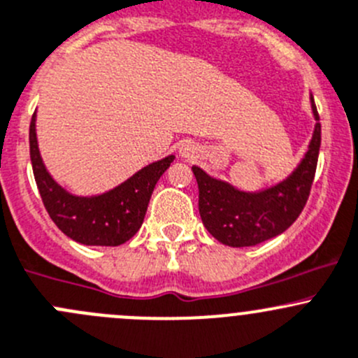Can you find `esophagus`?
Masks as SVG:
<instances>
[{
  "label": "esophagus",
  "mask_w": 358,
  "mask_h": 358,
  "mask_svg": "<svg viewBox=\"0 0 358 358\" xmlns=\"http://www.w3.org/2000/svg\"><path fill=\"white\" fill-rule=\"evenodd\" d=\"M179 155L182 158H193L194 157V146L191 143H182L179 146Z\"/></svg>",
  "instance_id": "34e87169"
}]
</instances>
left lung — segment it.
Wrapping results in <instances>:
<instances>
[{"mask_svg":"<svg viewBox=\"0 0 358 358\" xmlns=\"http://www.w3.org/2000/svg\"><path fill=\"white\" fill-rule=\"evenodd\" d=\"M311 111L317 123L306 155L287 179L268 189L240 191L194 165L200 217L215 240L229 247H252L284 233L299 217L310 196L320 150V118L313 97Z\"/></svg>","mask_w":358,"mask_h":358,"instance_id":"obj_1","label":"left lung"}]
</instances>
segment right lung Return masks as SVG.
<instances>
[{
    "label": "right lung",
    "mask_w": 358,
    "mask_h": 358,
    "mask_svg": "<svg viewBox=\"0 0 358 358\" xmlns=\"http://www.w3.org/2000/svg\"><path fill=\"white\" fill-rule=\"evenodd\" d=\"M29 153L34 179L52 221L64 235L83 245L116 247L139 231L158 179L174 162V155L150 164L120 186L97 194L76 196L48 174L36 139V113L29 127Z\"/></svg>",
    "instance_id": "add662e5"
}]
</instances>
